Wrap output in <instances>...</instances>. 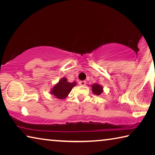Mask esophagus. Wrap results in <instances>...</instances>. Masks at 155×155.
<instances>
[{"mask_svg": "<svg viewBox=\"0 0 155 155\" xmlns=\"http://www.w3.org/2000/svg\"><path fill=\"white\" fill-rule=\"evenodd\" d=\"M85 84H86V82H85V81H81L80 82H79V85H81V86L85 85Z\"/></svg>", "mask_w": 155, "mask_h": 155, "instance_id": "obj_1", "label": "esophagus"}]
</instances>
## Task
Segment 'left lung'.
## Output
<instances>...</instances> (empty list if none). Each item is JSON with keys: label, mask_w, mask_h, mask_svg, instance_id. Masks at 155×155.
<instances>
[{"label": "left lung", "mask_w": 155, "mask_h": 155, "mask_svg": "<svg viewBox=\"0 0 155 155\" xmlns=\"http://www.w3.org/2000/svg\"><path fill=\"white\" fill-rule=\"evenodd\" d=\"M92 87V91L94 94L96 95H101V94L103 93V87H102L101 85H98V84L94 83V85H91Z\"/></svg>", "instance_id": "obj_1"}]
</instances>
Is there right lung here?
<instances>
[{
	"label": "right lung",
	"instance_id": "obj_1",
	"mask_svg": "<svg viewBox=\"0 0 155 155\" xmlns=\"http://www.w3.org/2000/svg\"><path fill=\"white\" fill-rule=\"evenodd\" d=\"M76 85V83H69L65 78H63L59 83L52 89L51 94L58 99H64L68 96V94L71 91L73 87Z\"/></svg>",
	"mask_w": 155,
	"mask_h": 155
}]
</instances>
